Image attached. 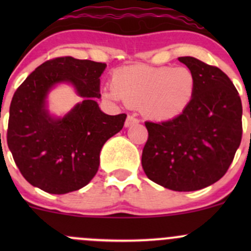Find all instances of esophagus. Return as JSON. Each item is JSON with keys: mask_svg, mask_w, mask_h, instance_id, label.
Listing matches in <instances>:
<instances>
[{"mask_svg": "<svg viewBox=\"0 0 251 251\" xmlns=\"http://www.w3.org/2000/svg\"><path fill=\"white\" fill-rule=\"evenodd\" d=\"M138 123H140V120H138V119H136L135 116H132V115H128L127 119H126V121H125V127H130V126L135 125V124H138Z\"/></svg>", "mask_w": 251, "mask_h": 251, "instance_id": "1", "label": "esophagus"}]
</instances>
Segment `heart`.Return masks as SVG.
I'll use <instances>...</instances> for the list:
<instances>
[{
    "instance_id": "1",
    "label": "heart",
    "mask_w": 251,
    "mask_h": 251,
    "mask_svg": "<svg viewBox=\"0 0 251 251\" xmlns=\"http://www.w3.org/2000/svg\"><path fill=\"white\" fill-rule=\"evenodd\" d=\"M197 77L187 67L132 65L114 74L113 86L104 90L108 100H123L132 107H141L149 119L173 120L181 115L193 100Z\"/></svg>"
}]
</instances>
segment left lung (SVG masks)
Segmentation results:
<instances>
[{
	"label": "left lung",
	"instance_id": "8db88e82",
	"mask_svg": "<svg viewBox=\"0 0 251 251\" xmlns=\"http://www.w3.org/2000/svg\"><path fill=\"white\" fill-rule=\"evenodd\" d=\"M178 60L196 75V95L173 120L146 121L142 168L165 188L192 192L227 173L242 141L243 108L237 88L221 69L194 57Z\"/></svg>",
	"mask_w": 251,
	"mask_h": 251
}]
</instances>
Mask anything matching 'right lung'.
Segmentation results:
<instances>
[{"instance_id":"1","label":"right lung","mask_w":251,"mask_h":251,"mask_svg":"<svg viewBox=\"0 0 251 251\" xmlns=\"http://www.w3.org/2000/svg\"><path fill=\"white\" fill-rule=\"evenodd\" d=\"M107 64L59 57L37 67L17 88L9 107L7 143L24 178L50 194L85 187L97 174L104 143L123 128L126 114L100 109V75ZM70 83L83 98L62 118L50 116L47 96Z\"/></svg>"}]
</instances>
